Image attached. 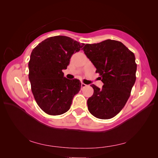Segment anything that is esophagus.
Returning a JSON list of instances; mask_svg holds the SVG:
<instances>
[{
	"label": "esophagus",
	"instance_id": "34e87169",
	"mask_svg": "<svg viewBox=\"0 0 158 158\" xmlns=\"http://www.w3.org/2000/svg\"><path fill=\"white\" fill-rule=\"evenodd\" d=\"M86 84H84V83H82V84H81V87H82V88H85V86H86Z\"/></svg>",
	"mask_w": 158,
	"mask_h": 158
}]
</instances>
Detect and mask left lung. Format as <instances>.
I'll return each mask as SVG.
<instances>
[{"label": "left lung", "mask_w": 158, "mask_h": 158, "mask_svg": "<svg viewBox=\"0 0 158 158\" xmlns=\"http://www.w3.org/2000/svg\"><path fill=\"white\" fill-rule=\"evenodd\" d=\"M82 50L103 83L102 89L91 85L94 94L87 102L89 111L98 118H111L125 107L135 83V54L121 42L111 40L85 44Z\"/></svg>", "instance_id": "left-lung-1"}]
</instances>
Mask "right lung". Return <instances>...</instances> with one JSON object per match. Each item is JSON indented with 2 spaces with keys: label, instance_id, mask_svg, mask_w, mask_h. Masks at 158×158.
I'll use <instances>...</instances> for the list:
<instances>
[{
  "label": "right lung",
  "instance_id": "obj_1",
  "mask_svg": "<svg viewBox=\"0 0 158 158\" xmlns=\"http://www.w3.org/2000/svg\"><path fill=\"white\" fill-rule=\"evenodd\" d=\"M84 45L69 37L57 35L47 38L33 49L28 64L31 92L47 114L59 115L68 111L80 90V81L66 78L62 70Z\"/></svg>",
  "mask_w": 158,
  "mask_h": 158
}]
</instances>
